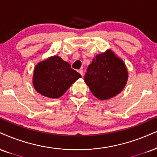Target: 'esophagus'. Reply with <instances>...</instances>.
Here are the masks:
<instances>
[{
  "instance_id": "34e87169",
  "label": "esophagus",
  "mask_w": 157,
  "mask_h": 157,
  "mask_svg": "<svg viewBox=\"0 0 157 157\" xmlns=\"http://www.w3.org/2000/svg\"><path fill=\"white\" fill-rule=\"evenodd\" d=\"M78 72L80 73L81 75H83V74H84V72H83V70H82V69H80V70H78Z\"/></svg>"
}]
</instances>
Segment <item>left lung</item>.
I'll return each instance as SVG.
<instances>
[{"label":"left lung","mask_w":157,"mask_h":157,"mask_svg":"<svg viewBox=\"0 0 157 157\" xmlns=\"http://www.w3.org/2000/svg\"><path fill=\"white\" fill-rule=\"evenodd\" d=\"M127 78L125 64L111 50L96 55L84 76L92 93L101 100L119 94L124 88Z\"/></svg>","instance_id":"1"}]
</instances>
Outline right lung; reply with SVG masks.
I'll return each mask as SVG.
<instances>
[{
  "label": "right lung",
  "instance_id": "1",
  "mask_svg": "<svg viewBox=\"0 0 157 157\" xmlns=\"http://www.w3.org/2000/svg\"><path fill=\"white\" fill-rule=\"evenodd\" d=\"M80 73L59 56H53L36 65L33 84L38 93L49 98H58L77 79Z\"/></svg>",
  "mask_w": 157,
  "mask_h": 157
}]
</instances>
